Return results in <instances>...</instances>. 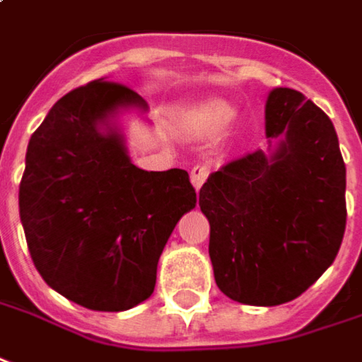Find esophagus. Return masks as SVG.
I'll list each match as a JSON object with an SVG mask.
<instances>
[{
    "instance_id": "obj_1",
    "label": "esophagus",
    "mask_w": 362,
    "mask_h": 362,
    "mask_svg": "<svg viewBox=\"0 0 362 362\" xmlns=\"http://www.w3.org/2000/svg\"><path fill=\"white\" fill-rule=\"evenodd\" d=\"M211 173V165L207 163H197L193 165V169H191V183L195 185V189L205 183V179L209 177Z\"/></svg>"
}]
</instances>
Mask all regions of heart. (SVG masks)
Masks as SVG:
<instances>
[{
	"label": "heart",
	"mask_w": 362,
	"mask_h": 362,
	"mask_svg": "<svg viewBox=\"0 0 362 362\" xmlns=\"http://www.w3.org/2000/svg\"><path fill=\"white\" fill-rule=\"evenodd\" d=\"M235 117V109L225 101H211L199 109V123L207 129H221Z\"/></svg>",
	"instance_id": "1"
}]
</instances>
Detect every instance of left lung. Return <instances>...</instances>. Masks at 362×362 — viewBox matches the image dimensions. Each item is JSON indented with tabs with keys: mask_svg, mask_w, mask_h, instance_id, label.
Returning a JSON list of instances; mask_svg holds the SVG:
<instances>
[{
	"mask_svg": "<svg viewBox=\"0 0 362 362\" xmlns=\"http://www.w3.org/2000/svg\"><path fill=\"white\" fill-rule=\"evenodd\" d=\"M265 119L277 149L233 159L199 191L217 287L257 307L303 295L331 267L346 225V169L327 113L277 87Z\"/></svg>",
	"mask_w": 362,
	"mask_h": 362,
	"instance_id": "1",
	"label": "left lung"
}]
</instances>
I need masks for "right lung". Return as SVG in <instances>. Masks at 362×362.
<instances>
[{
  "mask_svg": "<svg viewBox=\"0 0 362 362\" xmlns=\"http://www.w3.org/2000/svg\"><path fill=\"white\" fill-rule=\"evenodd\" d=\"M127 105L147 107L127 85L105 79L63 95L29 139L19 183L33 265L51 288L91 311H127L151 297L165 243L197 203L183 169L131 163L109 125Z\"/></svg>",
  "mask_w": 362,
  "mask_h": 362,
  "instance_id": "1",
  "label": "right lung"
}]
</instances>
